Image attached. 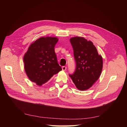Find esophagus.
I'll return each instance as SVG.
<instances>
[{"instance_id":"obj_1","label":"esophagus","mask_w":127,"mask_h":127,"mask_svg":"<svg viewBox=\"0 0 127 127\" xmlns=\"http://www.w3.org/2000/svg\"><path fill=\"white\" fill-rule=\"evenodd\" d=\"M66 69H67V67H66V66H63V67H62V70H63V71H65V70H66Z\"/></svg>"}]
</instances>
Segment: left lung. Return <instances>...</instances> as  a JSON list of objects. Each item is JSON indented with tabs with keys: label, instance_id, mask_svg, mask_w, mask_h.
<instances>
[{
	"label": "left lung",
	"instance_id": "1",
	"mask_svg": "<svg viewBox=\"0 0 127 127\" xmlns=\"http://www.w3.org/2000/svg\"><path fill=\"white\" fill-rule=\"evenodd\" d=\"M70 41L74 50L76 68L74 74L69 76L77 89L87 90L93 86L101 74L102 57L98 55L93 42L83 37H73Z\"/></svg>",
	"mask_w": 127,
	"mask_h": 127
}]
</instances>
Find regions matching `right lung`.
Masks as SVG:
<instances>
[{"instance_id":"1","label":"right lung","mask_w":127,"mask_h":127,"mask_svg":"<svg viewBox=\"0 0 127 127\" xmlns=\"http://www.w3.org/2000/svg\"><path fill=\"white\" fill-rule=\"evenodd\" d=\"M56 37H41L31 44L23 58L24 69L31 81L38 86L47 83L62 70L58 63L55 47Z\"/></svg>"}]
</instances>
